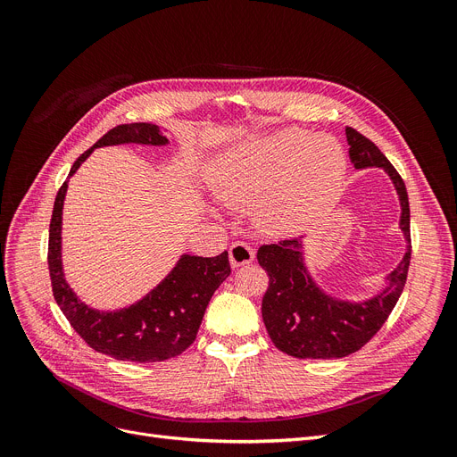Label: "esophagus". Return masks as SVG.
Listing matches in <instances>:
<instances>
[{
	"label": "esophagus",
	"mask_w": 457,
	"mask_h": 457,
	"mask_svg": "<svg viewBox=\"0 0 457 457\" xmlns=\"http://www.w3.org/2000/svg\"><path fill=\"white\" fill-rule=\"evenodd\" d=\"M255 257V252L252 246H248L246 243H235L229 248V261L233 267H243L252 262Z\"/></svg>",
	"instance_id": "obj_1"
}]
</instances>
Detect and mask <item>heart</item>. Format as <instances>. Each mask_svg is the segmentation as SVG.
<instances>
[{"mask_svg":"<svg viewBox=\"0 0 457 457\" xmlns=\"http://www.w3.org/2000/svg\"><path fill=\"white\" fill-rule=\"evenodd\" d=\"M346 155L333 137L283 129L228 154L212 190L233 209H255L272 233H295L341 188Z\"/></svg>","mask_w":457,"mask_h":457,"instance_id":"heart-1","label":"heart"}]
</instances>
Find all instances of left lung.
<instances>
[{
  "instance_id": "left-lung-1",
  "label": "left lung",
  "mask_w": 457,
  "mask_h": 457,
  "mask_svg": "<svg viewBox=\"0 0 457 457\" xmlns=\"http://www.w3.org/2000/svg\"><path fill=\"white\" fill-rule=\"evenodd\" d=\"M346 140L350 161L357 170L383 168L391 178L400 200V229L407 250L386 278L387 287L363 302H350L328 295L317 285L305 265L302 238L261 246L257 261L270 279L261 305L262 322L276 348L298 359L345 357L365 346L396 305L411 261L410 200L403 179L365 135L346 128Z\"/></svg>"
}]
</instances>
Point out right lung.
<instances>
[{
  "label": "right lung",
  "instance_id": "right-lung-1",
  "mask_svg": "<svg viewBox=\"0 0 457 457\" xmlns=\"http://www.w3.org/2000/svg\"><path fill=\"white\" fill-rule=\"evenodd\" d=\"M116 144L166 146L168 138L155 124L137 122L116 126L78 157L70 168L68 179L78 172L81 162L96 148L116 146ZM68 179L57 192L50 222V246H47L52 289L64 317L90 348L120 361L155 363L179 355L195 343L211 296L231 274L228 252L216 257L183 253L168 276L138 302L116 311L94 309L70 289L62 270L61 233Z\"/></svg>",
  "mask_w": 457,
  "mask_h": 457
}]
</instances>
